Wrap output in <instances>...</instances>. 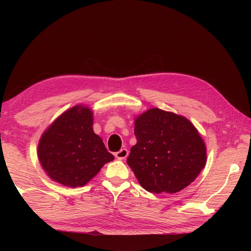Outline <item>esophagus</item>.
<instances>
[{
  "label": "esophagus",
  "mask_w": 251,
  "mask_h": 251,
  "mask_svg": "<svg viewBox=\"0 0 251 251\" xmlns=\"http://www.w3.org/2000/svg\"><path fill=\"white\" fill-rule=\"evenodd\" d=\"M127 156H128V150H127V149H125V148L115 153V157L117 159H125Z\"/></svg>",
  "instance_id": "34e87169"
}]
</instances>
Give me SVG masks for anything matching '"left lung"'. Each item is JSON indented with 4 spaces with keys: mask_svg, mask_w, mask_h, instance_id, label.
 Wrapping results in <instances>:
<instances>
[{
    "mask_svg": "<svg viewBox=\"0 0 251 251\" xmlns=\"http://www.w3.org/2000/svg\"><path fill=\"white\" fill-rule=\"evenodd\" d=\"M137 143L127 164L151 193H177L205 167L207 148L199 130L182 115L152 108L135 117Z\"/></svg>",
    "mask_w": 251,
    "mask_h": 251,
    "instance_id": "obj_1",
    "label": "left lung"
}]
</instances>
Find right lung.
I'll return each instance as SVG.
<instances>
[{"label": "right lung", "mask_w": 251, "mask_h": 251, "mask_svg": "<svg viewBox=\"0 0 251 251\" xmlns=\"http://www.w3.org/2000/svg\"><path fill=\"white\" fill-rule=\"evenodd\" d=\"M94 113L77 104L65 111L47 127L37 146L45 174L69 188L84 186L114 156L93 129Z\"/></svg>", "instance_id": "right-lung-1"}]
</instances>
